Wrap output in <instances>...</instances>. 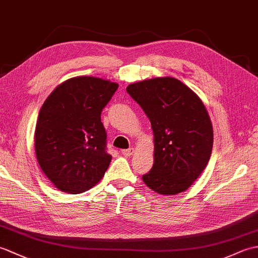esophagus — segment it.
Here are the masks:
<instances>
[{
  "label": "esophagus",
  "mask_w": 258,
  "mask_h": 258,
  "mask_svg": "<svg viewBox=\"0 0 258 258\" xmlns=\"http://www.w3.org/2000/svg\"><path fill=\"white\" fill-rule=\"evenodd\" d=\"M134 152H135L134 147H130V149H127V150H123L122 151V154L124 156H131V155L134 154Z\"/></svg>",
  "instance_id": "obj_1"
}]
</instances>
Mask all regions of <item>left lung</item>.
<instances>
[{
	"label": "left lung",
	"instance_id": "1",
	"mask_svg": "<svg viewBox=\"0 0 258 258\" xmlns=\"http://www.w3.org/2000/svg\"><path fill=\"white\" fill-rule=\"evenodd\" d=\"M126 91L149 117L154 134V164L143 182L161 195L185 191L212 154L213 126L204 104L171 76L130 84Z\"/></svg>",
	"mask_w": 258,
	"mask_h": 258
}]
</instances>
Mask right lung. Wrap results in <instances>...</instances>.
<instances>
[{"instance_id":"add662e5","label":"right lung","mask_w":258,"mask_h":258,"mask_svg":"<svg viewBox=\"0 0 258 258\" xmlns=\"http://www.w3.org/2000/svg\"><path fill=\"white\" fill-rule=\"evenodd\" d=\"M118 84L76 76L55 87L38 113L34 146L41 169L59 190L80 194L95 186L112 156L106 153L103 108Z\"/></svg>"}]
</instances>
